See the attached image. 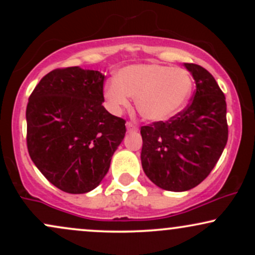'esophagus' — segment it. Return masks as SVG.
Returning a JSON list of instances; mask_svg holds the SVG:
<instances>
[{
  "label": "esophagus",
  "instance_id": "esophagus-1",
  "mask_svg": "<svg viewBox=\"0 0 255 255\" xmlns=\"http://www.w3.org/2000/svg\"><path fill=\"white\" fill-rule=\"evenodd\" d=\"M127 130L128 131H134V130H136L137 129V126L135 125V124H133V122H130V121H128L127 122Z\"/></svg>",
  "mask_w": 255,
  "mask_h": 255
}]
</instances>
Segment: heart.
<instances>
[{"label":"heart","mask_w":255,"mask_h":255,"mask_svg":"<svg viewBox=\"0 0 255 255\" xmlns=\"http://www.w3.org/2000/svg\"><path fill=\"white\" fill-rule=\"evenodd\" d=\"M193 91L191 73L160 63H140L125 67L104 87V97L115 113L129 105L151 122L165 121L187 104Z\"/></svg>","instance_id":"obj_1"}]
</instances>
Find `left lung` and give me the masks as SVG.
I'll return each mask as SVG.
<instances>
[{
    "label": "left lung",
    "mask_w": 255,
    "mask_h": 255,
    "mask_svg": "<svg viewBox=\"0 0 255 255\" xmlns=\"http://www.w3.org/2000/svg\"><path fill=\"white\" fill-rule=\"evenodd\" d=\"M197 85L192 102L168 121L142 126L141 164L165 191L194 188L210 175L228 141L223 91L204 67L184 63Z\"/></svg>",
    "instance_id": "8db88e82"
}]
</instances>
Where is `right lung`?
Instances as JSON below:
<instances>
[{
  "label": "right lung",
  "mask_w": 255,
  "mask_h": 255,
  "mask_svg": "<svg viewBox=\"0 0 255 255\" xmlns=\"http://www.w3.org/2000/svg\"><path fill=\"white\" fill-rule=\"evenodd\" d=\"M104 75L79 67L44 75L26 108L27 150L49 182L71 194L101 183L126 134V121L103 107Z\"/></svg>",
  "instance_id": "1"
}]
</instances>
